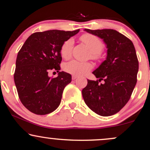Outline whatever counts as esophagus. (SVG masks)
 I'll return each mask as SVG.
<instances>
[{
  "instance_id": "1",
  "label": "esophagus",
  "mask_w": 150,
  "mask_h": 150,
  "mask_svg": "<svg viewBox=\"0 0 150 150\" xmlns=\"http://www.w3.org/2000/svg\"><path fill=\"white\" fill-rule=\"evenodd\" d=\"M78 77H77V76H75V75H73L72 76V79H73V80H75V79H77V78Z\"/></svg>"
}]
</instances>
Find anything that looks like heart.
Wrapping results in <instances>:
<instances>
[{"label": "heart", "mask_w": 150, "mask_h": 150, "mask_svg": "<svg viewBox=\"0 0 150 150\" xmlns=\"http://www.w3.org/2000/svg\"><path fill=\"white\" fill-rule=\"evenodd\" d=\"M80 40L90 50V57L94 60H101L103 58L102 50L104 47L103 41L92 34L86 33L81 36ZM74 40L72 38L67 39L62 44L60 54L63 58L69 59L72 55ZM92 64L88 62H81L76 60H71L64 65V70L69 74L81 76L87 74L92 69Z\"/></svg>", "instance_id": "b5f03b06"}]
</instances>
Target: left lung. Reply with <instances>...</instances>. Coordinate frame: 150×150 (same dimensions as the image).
<instances>
[{
  "instance_id": "1",
  "label": "left lung",
  "mask_w": 150,
  "mask_h": 150,
  "mask_svg": "<svg viewBox=\"0 0 150 150\" xmlns=\"http://www.w3.org/2000/svg\"><path fill=\"white\" fill-rule=\"evenodd\" d=\"M85 30L103 39L108 50L106 60L92 73L98 79H88L82 95L92 111L110 116L125 106L135 87L139 70L135 48L131 40L113 29Z\"/></svg>"
}]
</instances>
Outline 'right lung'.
Here are the masks:
<instances>
[{
  "label": "right lung",
  "instance_id": "1",
  "mask_svg": "<svg viewBox=\"0 0 150 150\" xmlns=\"http://www.w3.org/2000/svg\"><path fill=\"white\" fill-rule=\"evenodd\" d=\"M79 31L58 30L37 32L31 35L18 54L14 81L23 105L35 114L53 112L60 104L65 86L71 75L60 70L62 44ZM59 73L50 78L48 72Z\"/></svg>",
  "mask_w": 150,
  "mask_h": 150
}]
</instances>
